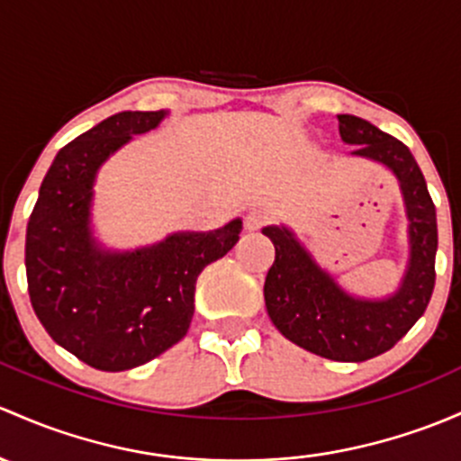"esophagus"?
Listing matches in <instances>:
<instances>
[{"mask_svg":"<svg viewBox=\"0 0 461 461\" xmlns=\"http://www.w3.org/2000/svg\"><path fill=\"white\" fill-rule=\"evenodd\" d=\"M269 221H271V214L267 210H260V207H254V210H249L245 214V227L249 231L260 230V227L267 225Z\"/></svg>","mask_w":461,"mask_h":461,"instance_id":"obj_1","label":"esophagus"}]
</instances>
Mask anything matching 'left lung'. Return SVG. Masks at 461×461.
<instances>
[{"instance_id":"1","label":"left lung","mask_w":461,"mask_h":461,"mask_svg":"<svg viewBox=\"0 0 461 461\" xmlns=\"http://www.w3.org/2000/svg\"><path fill=\"white\" fill-rule=\"evenodd\" d=\"M338 123L342 141L356 145L353 154L384 163L400 181L411 222V265L404 283L389 300H356L316 267L287 230L265 227L263 234L276 247L265 278V303L271 322L294 345L336 362H365L393 348L429 307L438 214L422 169L404 143L360 116L338 114Z\"/></svg>"}]
</instances>
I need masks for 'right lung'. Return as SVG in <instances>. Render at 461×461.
Returning <instances> with one entry per match:
<instances>
[{
	"instance_id": "obj_1",
	"label": "right lung",
	"mask_w": 461,
	"mask_h": 461,
	"mask_svg": "<svg viewBox=\"0 0 461 461\" xmlns=\"http://www.w3.org/2000/svg\"><path fill=\"white\" fill-rule=\"evenodd\" d=\"M166 113H119L77 137L52 161L26 230V278L48 336L99 371H128L190 329L196 278L240 239L231 221L207 234H174L134 254H108L88 230L92 181L132 134Z\"/></svg>"
}]
</instances>
